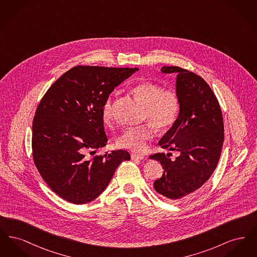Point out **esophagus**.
<instances>
[{
	"label": "esophagus",
	"mask_w": 257,
	"mask_h": 257,
	"mask_svg": "<svg viewBox=\"0 0 257 257\" xmlns=\"http://www.w3.org/2000/svg\"><path fill=\"white\" fill-rule=\"evenodd\" d=\"M145 158L143 155L140 154H136V153H132L131 154V159L132 160H143Z\"/></svg>",
	"instance_id": "esophagus-1"
}]
</instances>
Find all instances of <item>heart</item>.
<instances>
[{
  "instance_id": "heart-1",
  "label": "heart",
  "mask_w": 257,
  "mask_h": 257,
  "mask_svg": "<svg viewBox=\"0 0 257 257\" xmlns=\"http://www.w3.org/2000/svg\"><path fill=\"white\" fill-rule=\"evenodd\" d=\"M132 93L146 106L145 119L150 123L123 130L117 138V146L137 153L145 152L153 139L155 128L160 132L170 130L177 120L180 110V99L173 88H163L159 84L145 81L135 85ZM102 120L106 125L113 121V100L107 98L102 106Z\"/></svg>"
}]
</instances>
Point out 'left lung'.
Here are the masks:
<instances>
[{"label": "left lung", "mask_w": 257, "mask_h": 257, "mask_svg": "<svg viewBox=\"0 0 257 257\" xmlns=\"http://www.w3.org/2000/svg\"><path fill=\"white\" fill-rule=\"evenodd\" d=\"M162 72L178 73L180 111L159 146L180 155L171 160V153H156L149 158L160 162L164 170L154 182L155 191L176 200L199 189L217 168L224 138L223 119L218 99L200 76L178 66H164Z\"/></svg>", "instance_id": "1"}]
</instances>
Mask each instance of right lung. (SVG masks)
Wrapping results in <instances>:
<instances>
[{
    "label": "right lung",
    "mask_w": 257,
    "mask_h": 257,
    "mask_svg": "<svg viewBox=\"0 0 257 257\" xmlns=\"http://www.w3.org/2000/svg\"><path fill=\"white\" fill-rule=\"evenodd\" d=\"M133 67L77 65L61 76L37 106L32 150L37 171L62 199L84 204L96 198L125 160L126 150L99 155L108 139L102 106L115 86L135 73Z\"/></svg>",
    "instance_id": "1"
}]
</instances>
